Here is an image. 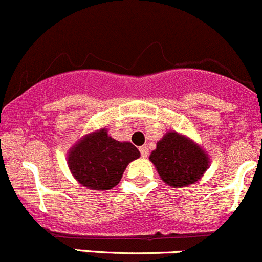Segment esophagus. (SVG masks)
Listing matches in <instances>:
<instances>
[{
	"instance_id": "34e87169",
	"label": "esophagus",
	"mask_w": 262,
	"mask_h": 262,
	"mask_svg": "<svg viewBox=\"0 0 262 262\" xmlns=\"http://www.w3.org/2000/svg\"><path fill=\"white\" fill-rule=\"evenodd\" d=\"M139 150H140V154H141V157H143V158H146V157L149 156V150H148V148H146L145 145L140 146V148H139Z\"/></svg>"
}]
</instances>
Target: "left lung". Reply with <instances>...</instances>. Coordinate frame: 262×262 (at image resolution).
I'll use <instances>...</instances> for the list:
<instances>
[{
    "label": "left lung",
    "mask_w": 262,
    "mask_h": 262,
    "mask_svg": "<svg viewBox=\"0 0 262 262\" xmlns=\"http://www.w3.org/2000/svg\"><path fill=\"white\" fill-rule=\"evenodd\" d=\"M166 184L185 188L195 183L208 168V157L196 144L170 131L157 143L149 157Z\"/></svg>",
    "instance_id": "obj_1"
}]
</instances>
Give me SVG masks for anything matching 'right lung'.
<instances>
[{
	"label": "right lung",
	"instance_id": "right-lung-1",
	"mask_svg": "<svg viewBox=\"0 0 262 262\" xmlns=\"http://www.w3.org/2000/svg\"><path fill=\"white\" fill-rule=\"evenodd\" d=\"M140 157L131 143H119L106 129L84 136L72 148L68 164L74 178L92 190H108L121 180L127 164Z\"/></svg>",
	"mask_w": 262,
	"mask_h": 262
}]
</instances>
